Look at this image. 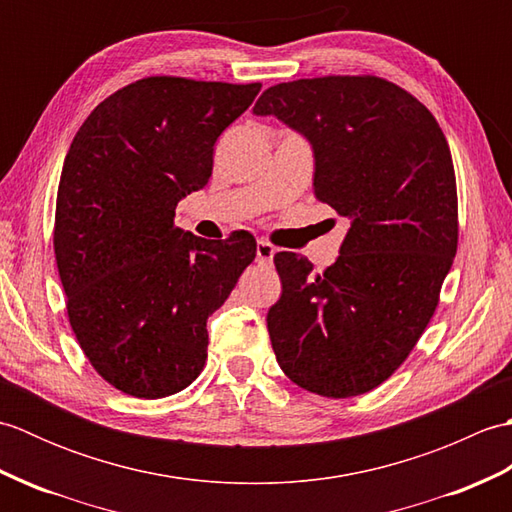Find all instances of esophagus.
Listing matches in <instances>:
<instances>
[{
    "mask_svg": "<svg viewBox=\"0 0 512 512\" xmlns=\"http://www.w3.org/2000/svg\"><path fill=\"white\" fill-rule=\"evenodd\" d=\"M275 257V246L266 242V239H259L257 242V262L259 264H273Z\"/></svg>",
    "mask_w": 512,
    "mask_h": 512,
    "instance_id": "34e87169",
    "label": "esophagus"
}]
</instances>
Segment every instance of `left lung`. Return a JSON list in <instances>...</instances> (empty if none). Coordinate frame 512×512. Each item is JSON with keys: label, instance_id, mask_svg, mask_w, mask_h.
I'll return each mask as SVG.
<instances>
[{"label": "left lung", "instance_id": "obj_1", "mask_svg": "<svg viewBox=\"0 0 512 512\" xmlns=\"http://www.w3.org/2000/svg\"><path fill=\"white\" fill-rule=\"evenodd\" d=\"M253 112L310 140L314 198L350 220L323 273L297 253L275 255L284 284L268 312L277 363L312 394H367L427 330L458 250L447 138L416 96L374 74L277 83Z\"/></svg>", "mask_w": 512, "mask_h": 512}]
</instances>
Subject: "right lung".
Returning a JSON list of instances; mask_svg holds the SVG:
<instances>
[{
    "instance_id": "obj_1",
    "label": "right lung",
    "mask_w": 512,
    "mask_h": 512,
    "mask_svg": "<svg viewBox=\"0 0 512 512\" xmlns=\"http://www.w3.org/2000/svg\"><path fill=\"white\" fill-rule=\"evenodd\" d=\"M262 83L147 76L85 118L63 162L54 257L83 354L136 398L178 394L206 363V319L257 253L235 231L202 239L176 204L206 187L213 145Z\"/></svg>"
}]
</instances>
